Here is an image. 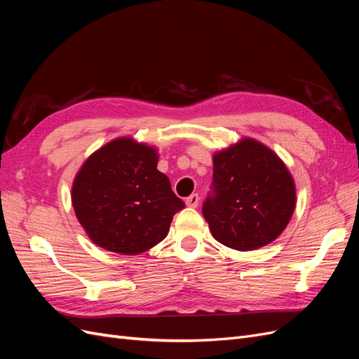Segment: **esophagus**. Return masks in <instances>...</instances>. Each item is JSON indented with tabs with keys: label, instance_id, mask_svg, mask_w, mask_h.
<instances>
[{
	"label": "esophagus",
	"instance_id": "esophagus-1",
	"mask_svg": "<svg viewBox=\"0 0 359 359\" xmlns=\"http://www.w3.org/2000/svg\"><path fill=\"white\" fill-rule=\"evenodd\" d=\"M199 194L198 193H193L190 194V196L186 199V205L187 206H191V208H196V206L199 205Z\"/></svg>",
	"mask_w": 359,
	"mask_h": 359
}]
</instances>
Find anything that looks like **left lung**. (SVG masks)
I'll list each match as a JSON object with an SVG mask.
<instances>
[{
  "label": "left lung",
  "mask_w": 359,
  "mask_h": 359,
  "mask_svg": "<svg viewBox=\"0 0 359 359\" xmlns=\"http://www.w3.org/2000/svg\"><path fill=\"white\" fill-rule=\"evenodd\" d=\"M212 158L211 191L202 205L212 236L241 252L273 243L297 202L285 163L255 139H243Z\"/></svg>",
  "instance_id": "left-lung-1"
}]
</instances>
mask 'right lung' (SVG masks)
Listing matches in <instances>:
<instances>
[{"instance_id":"add662e5","label":"right lung","mask_w":359,"mask_h":359,"mask_svg":"<svg viewBox=\"0 0 359 359\" xmlns=\"http://www.w3.org/2000/svg\"><path fill=\"white\" fill-rule=\"evenodd\" d=\"M154 148L119 137L95 151L74 178L72 203L99 247L139 255L166 238L184 202L157 170Z\"/></svg>"}]
</instances>
